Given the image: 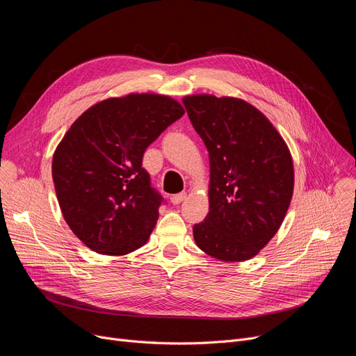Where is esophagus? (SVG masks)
I'll return each instance as SVG.
<instances>
[{
	"instance_id": "obj_1",
	"label": "esophagus",
	"mask_w": 356,
	"mask_h": 356,
	"mask_svg": "<svg viewBox=\"0 0 356 356\" xmlns=\"http://www.w3.org/2000/svg\"><path fill=\"white\" fill-rule=\"evenodd\" d=\"M184 199H186V193H179V195H175V196L172 197V203H173V204H180Z\"/></svg>"
}]
</instances>
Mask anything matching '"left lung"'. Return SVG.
<instances>
[{"label": "left lung", "mask_w": 356, "mask_h": 356, "mask_svg": "<svg viewBox=\"0 0 356 356\" xmlns=\"http://www.w3.org/2000/svg\"><path fill=\"white\" fill-rule=\"evenodd\" d=\"M183 104L209 152V213L193 227L196 245L227 263L251 259L289 211L290 149L263 112L244 99L197 93Z\"/></svg>", "instance_id": "1"}]
</instances>
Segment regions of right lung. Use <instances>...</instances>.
<instances>
[{
  "label": "right lung",
  "mask_w": 356,
  "mask_h": 356,
  "mask_svg": "<svg viewBox=\"0 0 356 356\" xmlns=\"http://www.w3.org/2000/svg\"><path fill=\"white\" fill-rule=\"evenodd\" d=\"M183 114L167 95L128 93L92 105L70 125L54 149L51 176L63 218L88 248L120 257L148 241L161 196L143 156Z\"/></svg>",
  "instance_id": "obj_1"
}]
</instances>
